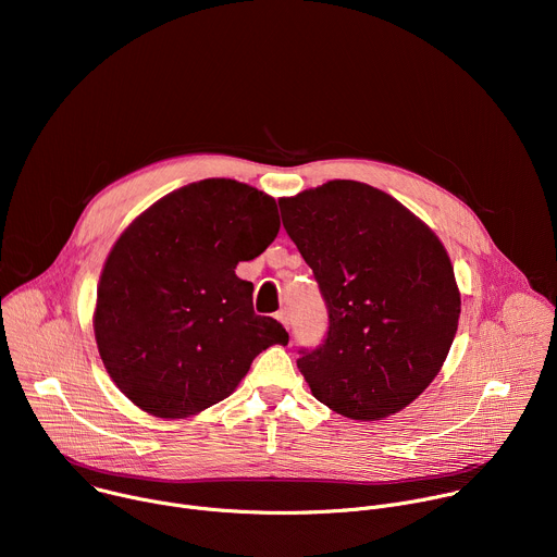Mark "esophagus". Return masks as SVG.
Instances as JSON below:
<instances>
[{"label":"esophagus","instance_id":"esophagus-1","mask_svg":"<svg viewBox=\"0 0 557 557\" xmlns=\"http://www.w3.org/2000/svg\"><path fill=\"white\" fill-rule=\"evenodd\" d=\"M275 317H277V320H280V322H282L286 329L290 326V317H288V310H280Z\"/></svg>","mask_w":557,"mask_h":557}]
</instances>
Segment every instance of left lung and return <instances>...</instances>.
Here are the masks:
<instances>
[{"mask_svg": "<svg viewBox=\"0 0 557 557\" xmlns=\"http://www.w3.org/2000/svg\"><path fill=\"white\" fill-rule=\"evenodd\" d=\"M282 208L329 310L324 342L297 359L314 399L357 421L404 410L438 374L458 329L445 247L401 202L355 181L282 198Z\"/></svg>", "mask_w": 557, "mask_h": 557, "instance_id": "left-lung-1", "label": "left lung"}]
</instances>
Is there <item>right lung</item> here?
<instances>
[{
  "label": "right lung",
  "instance_id": "right-lung-1",
  "mask_svg": "<svg viewBox=\"0 0 557 557\" xmlns=\"http://www.w3.org/2000/svg\"><path fill=\"white\" fill-rule=\"evenodd\" d=\"M280 231L271 196L226 178L187 185L138 215L110 251L95 310L101 359L140 410L185 419L226 399L288 333L256 314L237 262Z\"/></svg>",
  "mask_w": 557,
  "mask_h": 557
}]
</instances>
